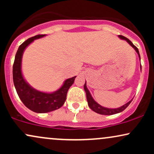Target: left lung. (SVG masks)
<instances>
[{
    "mask_svg": "<svg viewBox=\"0 0 154 154\" xmlns=\"http://www.w3.org/2000/svg\"><path fill=\"white\" fill-rule=\"evenodd\" d=\"M119 38L120 39H122V40H126V41L128 42V43L130 44V45H131V46L134 49H135L136 52H137V55H138L140 61V56L139 51H138V49H137V48L135 46V45H133V43H132L128 38H125V37L122 36V35H119ZM140 69H141V64H140ZM84 90L86 93V97H87L88 106L91 108V109L93 111H95V112L98 113V114H102V115H113V114H118V113L122 112V111H123L129 105H130V103H131V101H132V100H130V101L128 102V103H125V105L122 106L121 107L116 108V109H109V108H106V107L102 106H100V104H98V103H97L96 101H95V100L93 99V97H92L90 91H88L87 85H86V81H85V85H84Z\"/></svg>",
    "mask_w": 154,
    "mask_h": 154,
    "instance_id": "left-lung-1",
    "label": "left lung"
}]
</instances>
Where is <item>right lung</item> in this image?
Here are the masks:
<instances>
[{"label": "right lung", "instance_id": "obj_1", "mask_svg": "<svg viewBox=\"0 0 154 154\" xmlns=\"http://www.w3.org/2000/svg\"><path fill=\"white\" fill-rule=\"evenodd\" d=\"M45 36V35H38L24 41L19 47L13 66V80L17 94L26 107L36 113L50 112L62 106L66 100L68 90L75 82L76 77L75 76L66 79L63 85L53 93L37 91L26 82L22 72L23 53L35 40Z\"/></svg>", "mask_w": 154, "mask_h": 154}]
</instances>
